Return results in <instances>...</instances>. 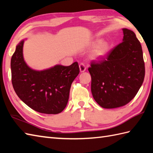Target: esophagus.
<instances>
[{
    "label": "esophagus",
    "instance_id": "34e87169",
    "mask_svg": "<svg viewBox=\"0 0 153 153\" xmlns=\"http://www.w3.org/2000/svg\"><path fill=\"white\" fill-rule=\"evenodd\" d=\"M79 70L81 72H84L86 70V67L83 64H79Z\"/></svg>",
    "mask_w": 153,
    "mask_h": 153
}]
</instances>
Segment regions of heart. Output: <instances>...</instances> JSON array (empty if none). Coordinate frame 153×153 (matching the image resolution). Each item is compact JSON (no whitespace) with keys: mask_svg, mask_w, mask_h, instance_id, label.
<instances>
[{"mask_svg":"<svg viewBox=\"0 0 153 153\" xmlns=\"http://www.w3.org/2000/svg\"><path fill=\"white\" fill-rule=\"evenodd\" d=\"M92 47H95L93 50L91 56L95 60L104 57L108 53L110 45L107 42H102V39H97L92 43Z\"/></svg>","mask_w":153,"mask_h":153,"instance_id":"heart-1","label":"heart"}]
</instances>
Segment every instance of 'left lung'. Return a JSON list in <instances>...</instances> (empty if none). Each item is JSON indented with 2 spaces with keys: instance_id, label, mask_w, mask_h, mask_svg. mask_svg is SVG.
Wrapping results in <instances>:
<instances>
[{
  "instance_id": "8db88e82",
  "label": "left lung",
  "mask_w": 153,
  "mask_h": 153,
  "mask_svg": "<svg viewBox=\"0 0 153 153\" xmlns=\"http://www.w3.org/2000/svg\"><path fill=\"white\" fill-rule=\"evenodd\" d=\"M122 42L89 68L94 99L105 108L126 105L134 98L145 77L140 42L134 31L123 28Z\"/></svg>"
}]
</instances>
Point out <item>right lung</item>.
<instances>
[{
  "mask_svg": "<svg viewBox=\"0 0 153 153\" xmlns=\"http://www.w3.org/2000/svg\"><path fill=\"white\" fill-rule=\"evenodd\" d=\"M25 39L16 45L11 58L12 83L16 93L25 105L35 111L56 114L66 108L71 85L78 76L77 62L68 66L56 64L37 70L25 62L23 48Z\"/></svg>",
  "mask_w": 153,
  "mask_h": 153,
  "instance_id": "obj_1",
  "label": "right lung"
}]
</instances>
